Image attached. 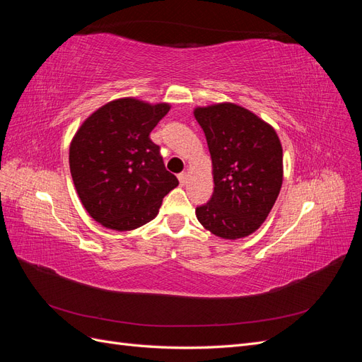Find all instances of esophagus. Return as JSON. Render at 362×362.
<instances>
[{
	"label": "esophagus",
	"mask_w": 362,
	"mask_h": 362,
	"mask_svg": "<svg viewBox=\"0 0 362 362\" xmlns=\"http://www.w3.org/2000/svg\"><path fill=\"white\" fill-rule=\"evenodd\" d=\"M178 180H180L181 185H185V184H187V181H189V175L185 173V172H182V173L178 175Z\"/></svg>",
	"instance_id": "obj_1"
}]
</instances>
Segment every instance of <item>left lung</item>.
I'll return each instance as SVG.
<instances>
[{
	"instance_id": "left-lung-1",
	"label": "left lung",
	"mask_w": 362,
	"mask_h": 362,
	"mask_svg": "<svg viewBox=\"0 0 362 362\" xmlns=\"http://www.w3.org/2000/svg\"><path fill=\"white\" fill-rule=\"evenodd\" d=\"M213 163L214 192L196 208L211 234L237 240L266 221L282 185V146L275 128L234 103L196 107Z\"/></svg>"
}]
</instances>
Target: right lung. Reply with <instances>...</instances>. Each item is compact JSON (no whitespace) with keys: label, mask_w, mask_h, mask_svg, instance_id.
<instances>
[{"label":"right lung","mask_w":362,"mask_h":362,"mask_svg":"<svg viewBox=\"0 0 362 362\" xmlns=\"http://www.w3.org/2000/svg\"><path fill=\"white\" fill-rule=\"evenodd\" d=\"M170 104L119 98L87 117L69 146L75 190L93 221L133 231L158 214L163 198L178 185L149 134Z\"/></svg>","instance_id":"add662e5"}]
</instances>
